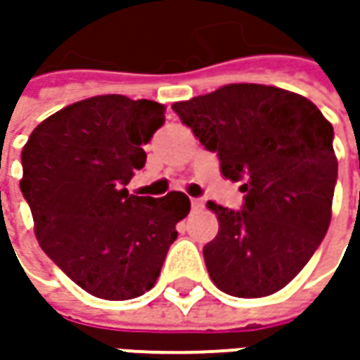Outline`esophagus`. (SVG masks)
I'll return each mask as SVG.
<instances>
[{
    "instance_id": "obj_1",
    "label": "esophagus",
    "mask_w": 360,
    "mask_h": 360,
    "mask_svg": "<svg viewBox=\"0 0 360 360\" xmlns=\"http://www.w3.org/2000/svg\"><path fill=\"white\" fill-rule=\"evenodd\" d=\"M190 204H192V210H198V208H202L200 198H192V200H190Z\"/></svg>"
}]
</instances>
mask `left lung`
Segmentation results:
<instances>
[{"instance_id":"8db88e82","label":"left lung","mask_w":360,"mask_h":360,"mask_svg":"<svg viewBox=\"0 0 360 360\" xmlns=\"http://www.w3.org/2000/svg\"><path fill=\"white\" fill-rule=\"evenodd\" d=\"M172 110L218 154L222 176L244 182L242 210L206 204L218 218L202 250L212 283L238 298L278 292L330 224L339 172L330 122L304 96L262 84H229Z\"/></svg>"}]
</instances>
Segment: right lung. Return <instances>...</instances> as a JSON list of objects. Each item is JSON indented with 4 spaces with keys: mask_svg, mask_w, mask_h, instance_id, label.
Masks as SVG:
<instances>
[{
    "mask_svg": "<svg viewBox=\"0 0 360 360\" xmlns=\"http://www.w3.org/2000/svg\"><path fill=\"white\" fill-rule=\"evenodd\" d=\"M162 124L158 102L94 96L44 120L21 150L35 238L94 297L130 300L150 290L190 212L182 192L148 198L126 188Z\"/></svg>",
    "mask_w": 360,
    "mask_h": 360,
    "instance_id": "1",
    "label": "right lung"
}]
</instances>
